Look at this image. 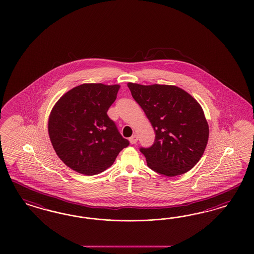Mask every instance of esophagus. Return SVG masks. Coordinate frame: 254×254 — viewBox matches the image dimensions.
<instances>
[{
	"label": "esophagus",
	"mask_w": 254,
	"mask_h": 254,
	"mask_svg": "<svg viewBox=\"0 0 254 254\" xmlns=\"http://www.w3.org/2000/svg\"><path fill=\"white\" fill-rule=\"evenodd\" d=\"M137 140H138V137H137V135H132V136H131L130 138H129V141H130V143L131 144H135L136 142H137Z\"/></svg>",
	"instance_id": "obj_1"
}]
</instances>
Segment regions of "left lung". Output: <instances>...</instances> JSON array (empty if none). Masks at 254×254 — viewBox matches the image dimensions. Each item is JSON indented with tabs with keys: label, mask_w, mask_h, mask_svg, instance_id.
I'll return each mask as SVG.
<instances>
[{
	"label": "left lung",
	"mask_w": 254,
	"mask_h": 254,
	"mask_svg": "<svg viewBox=\"0 0 254 254\" xmlns=\"http://www.w3.org/2000/svg\"><path fill=\"white\" fill-rule=\"evenodd\" d=\"M127 85L155 131L153 145L140 148L147 166L166 177L188 172L204 154L208 141L209 128L202 107L177 86Z\"/></svg>",
	"instance_id": "8db88e82"
}]
</instances>
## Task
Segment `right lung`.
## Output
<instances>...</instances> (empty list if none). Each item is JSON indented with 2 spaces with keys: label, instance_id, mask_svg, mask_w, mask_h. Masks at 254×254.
Here are the masks:
<instances>
[{
  "label": "right lung",
  "instance_id": "1",
  "mask_svg": "<svg viewBox=\"0 0 254 254\" xmlns=\"http://www.w3.org/2000/svg\"><path fill=\"white\" fill-rule=\"evenodd\" d=\"M120 87L82 84L67 91L52 108L49 118L51 144L59 158L75 172L100 174L129 146L107 116Z\"/></svg>",
  "mask_w": 254,
  "mask_h": 254
}]
</instances>
